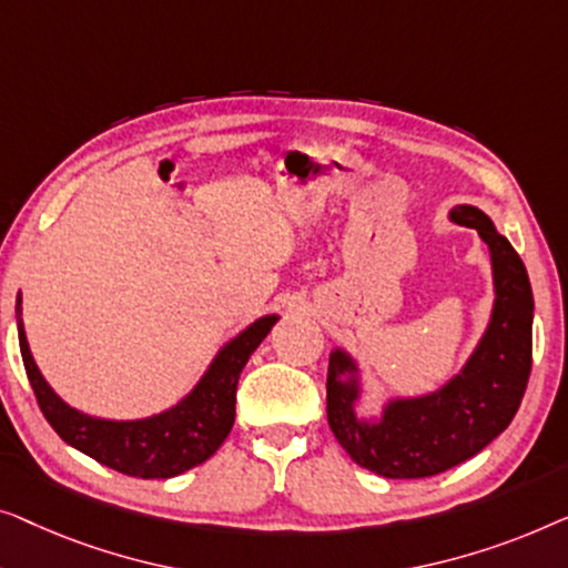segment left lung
I'll return each mask as SVG.
<instances>
[{"instance_id":"8db88e82","label":"left lung","mask_w":568,"mask_h":568,"mask_svg":"<svg viewBox=\"0 0 568 568\" xmlns=\"http://www.w3.org/2000/svg\"><path fill=\"white\" fill-rule=\"evenodd\" d=\"M450 221L476 229L491 254L494 308L460 373L425 396L390 398L378 419L357 417L361 367L329 355L326 417L357 466L386 478H427L484 450L515 419L532 367V291L513 244L484 211L455 205Z\"/></svg>"}]
</instances>
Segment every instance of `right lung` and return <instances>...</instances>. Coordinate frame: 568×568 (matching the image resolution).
<instances>
[{
  "label": "right lung",
  "mask_w": 568,
  "mask_h": 568,
  "mask_svg": "<svg viewBox=\"0 0 568 568\" xmlns=\"http://www.w3.org/2000/svg\"><path fill=\"white\" fill-rule=\"evenodd\" d=\"M18 337L30 386L48 425L63 443L102 466L135 478H172L201 466L226 440L236 417V383L246 361L281 316H262L226 342L190 394L162 414L143 419H102L74 409L48 386L30 353L18 295Z\"/></svg>",
  "instance_id": "right-lung-1"
}]
</instances>
